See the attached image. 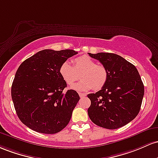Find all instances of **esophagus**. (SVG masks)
<instances>
[{"instance_id": "obj_1", "label": "esophagus", "mask_w": 158, "mask_h": 158, "mask_svg": "<svg viewBox=\"0 0 158 158\" xmlns=\"http://www.w3.org/2000/svg\"><path fill=\"white\" fill-rule=\"evenodd\" d=\"M79 96L81 97V98H83V97H85V96H86V94H85V93H79Z\"/></svg>"}]
</instances>
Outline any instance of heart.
Returning a JSON list of instances; mask_svg holds the SVG:
<instances>
[{
    "label": "heart",
    "mask_w": 158,
    "mask_h": 158,
    "mask_svg": "<svg viewBox=\"0 0 158 158\" xmlns=\"http://www.w3.org/2000/svg\"><path fill=\"white\" fill-rule=\"evenodd\" d=\"M59 73L67 84L73 85L79 79L81 81L72 86L77 91H86L91 89H101L107 81V71L103 65H97L95 60L86 55L77 56L73 60V65L69 62L63 63Z\"/></svg>",
    "instance_id": "1"
}]
</instances>
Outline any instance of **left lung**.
<instances>
[{"label":"left lung","instance_id":"obj_1","mask_svg":"<svg viewBox=\"0 0 158 158\" xmlns=\"http://www.w3.org/2000/svg\"><path fill=\"white\" fill-rule=\"evenodd\" d=\"M107 71V81L102 89L88 94L91 121L107 129H117L131 122L140 110L144 85L134 65L112 53L90 54Z\"/></svg>","mask_w":158,"mask_h":158}]
</instances>
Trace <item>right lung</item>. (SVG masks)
<instances>
[{
	"mask_svg": "<svg viewBox=\"0 0 158 158\" xmlns=\"http://www.w3.org/2000/svg\"><path fill=\"white\" fill-rule=\"evenodd\" d=\"M74 50L45 49L20 65L11 95L18 117L35 131L53 134L66 127L78 102V93L69 89L59 73L60 66L77 54Z\"/></svg>",
	"mask_w": 158,
	"mask_h": 158,
	"instance_id": "obj_1",
	"label": "right lung"
}]
</instances>
